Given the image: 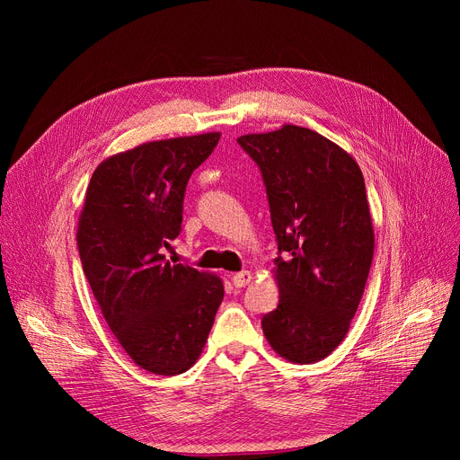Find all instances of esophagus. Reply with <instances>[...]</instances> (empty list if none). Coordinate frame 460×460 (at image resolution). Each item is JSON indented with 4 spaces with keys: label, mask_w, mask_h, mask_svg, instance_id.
<instances>
[{
    "label": "esophagus",
    "mask_w": 460,
    "mask_h": 460,
    "mask_svg": "<svg viewBox=\"0 0 460 460\" xmlns=\"http://www.w3.org/2000/svg\"><path fill=\"white\" fill-rule=\"evenodd\" d=\"M231 279H233V285H234V287H246V285L253 279V276H252V272L243 270V272L234 274Z\"/></svg>",
    "instance_id": "1"
}]
</instances>
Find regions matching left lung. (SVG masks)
<instances>
[{
  "label": "left lung",
  "instance_id": "1",
  "mask_svg": "<svg viewBox=\"0 0 460 460\" xmlns=\"http://www.w3.org/2000/svg\"><path fill=\"white\" fill-rule=\"evenodd\" d=\"M236 141L261 169L279 252V302L261 321L264 337L293 364H315L345 340L369 276L364 175L340 145L304 127Z\"/></svg>",
  "mask_w": 460,
  "mask_h": 460
}]
</instances>
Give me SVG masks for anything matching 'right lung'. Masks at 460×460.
<instances>
[{"label":"right lung","instance_id":"add662e5","mask_svg":"<svg viewBox=\"0 0 460 460\" xmlns=\"http://www.w3.org/2000/svg\"><path fill=\"white\" fill-rule=\"evenodd\" d=\"M220 132L137 145L106 158L89 181L78 222L84 274L117 341L141 369L173 376L203 352L224 300L216 274L172 264L184 191Z\"/></svg>","mask_w":460,"mask_h":460}]
</instances>
